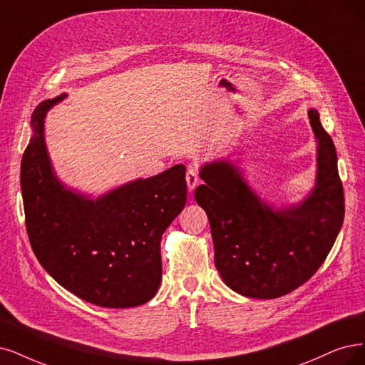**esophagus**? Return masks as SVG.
I'll return each instance as SVG.
<instances>
[{
	"label": "esophagus",
	"instance_id": "esophagus-1",
	"mask_svg": "<svg viewBox=\"0 0 365 365\" xmlns=\"http://www.w3.org/2000/svg\"><path fill=\"white\" fill-rule=\"evenodd\" d=\"M186 183H187V190L191 192L195 190L197 185L200 183V178H198V171L195 168H190L186 173Z\"/></svg>",
	"mask_w": 365,
	"mask_h": 365
}]
</instances>
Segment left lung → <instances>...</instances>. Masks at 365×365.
Returning a JSON list of instances; mask_svg holds the SVG:
<instances>
[{
  "label": "left lung",
  "mask_w": 365,
  "mask_h": 365,
  "mask_svg": "<svg viewBox=\"0 0 365 365\" xmlns=\"http://www.w3.org/2000/svg\"><path fill=\"white\" fill-rule=\"evenodd\" d=\"M317 143L313 190L299 203H267L230 159L200 168L195 200L207 213L217 266L225 284L254 299H275L302 286L325 262L344 220V192L335 145L308 110Z\"/></svg>",
  "instance_id": "obj_1"
}]
</instances>
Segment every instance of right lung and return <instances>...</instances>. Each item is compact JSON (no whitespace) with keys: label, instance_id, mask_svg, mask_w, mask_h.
Wrapping results in <instances>:
<instances>
[{"label":"right lung","instance_id":"add662e5","mask_svg":"<svg viewBox=\"0 0 365 365\" xmlns=\"http://www.w3.org/2000/svg\"><path fill=\"white\" fill-rule=\"evenodd\" d=\"M63 93L40 102L21 164L25 225L38 263L90 304L130 308L150 301L162 279L160 237L186 205L185 165L135 179L96 198L63 183L45 141V118Z\"/></svg>","mask_w":365,"mask_h":365}]
</instances>
